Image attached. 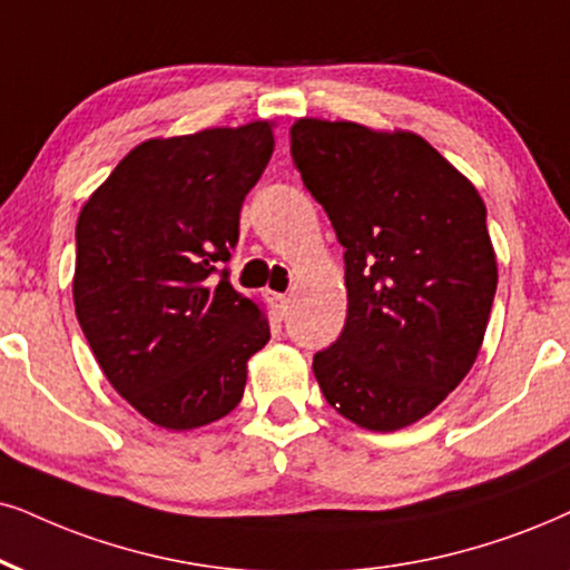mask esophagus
<instances>
[{"instance_id": "1", "label": "esophagus", "mask_w": 570, "mask_h": 570, "mask_svg": "<svg viewBox=\"0 0 570 570\" xmlns=\"http://www.w3.org/2000/svg\"><path fill=\"white\" fill-rule=\"evenodd\" d=\"M271 302H273V307H276V313L281 315V318H284L286 309H289V297H286V294H276V292H273V294H271Z\"/></svg>"}]
</instances>
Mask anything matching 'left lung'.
<instances>
[{
	"mask_svg": "<svg viewBox=\"0 0 570 570\" xmlns=\"http://www.w3.org/2000/svg\"><path fill=\"white\" fill-rule=\"evenodd\" d=\"M292 157L344 247L347 321L313 373L371 431L429 415L471 371L497 292L487 207L426 139L302 118Z\"/></svg>",
	"mask_w": 570,
	"mask_h": 570,
	"instance_id": "1",
	"label": "left lung"
}]
</instances>
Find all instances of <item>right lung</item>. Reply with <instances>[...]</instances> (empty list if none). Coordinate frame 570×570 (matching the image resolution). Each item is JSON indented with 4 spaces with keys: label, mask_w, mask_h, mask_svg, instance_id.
<instances>
[{
    "label": "right lung",
    "mask_w": 570,
    "mask_h": 570,
    "mask_svg": "<svg viewBox=\"0 0 570 570\" xmlns=\"http://www.w3.org/2000/svg\"><path fill=\"white\" fill-rule=\"evenodd\" d=\"M271 124L131 149L76 223L73 302L99 368L147 421L186 431L239 405L268 318L228 281Z\"/></svg>",
    "instance_id": "obj_1"
}]
</instances>
